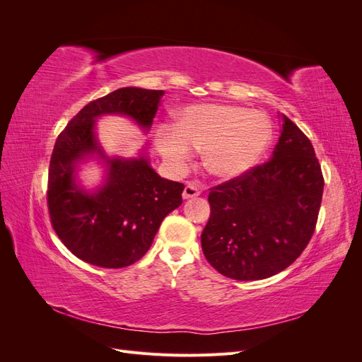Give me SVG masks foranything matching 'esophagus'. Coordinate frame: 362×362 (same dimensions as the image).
Segmentation results:
<instances>
[{"instance_id": "obj_1", "label": "esophagus", "mask_w": 362, "mask_h": 362, "mask_svg": "<svg viewBox=\"0 0 362 362\" xmlns=\"http://www.w3.org/2000/svg\"><path fill=\"white\" fill-rule=\"evenodd\" d=\"M201 194V187L196 182H189L187 185L184 187L182 192V198L184 199H189V198H194V196H199Z\"/></svg>"}]
</instances>
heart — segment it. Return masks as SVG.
Here are the masks:
<instances>
[{
	"instance_id": "1",
	"label": "heart",
	"mask_w": 362,
	"mask_h": 362,
	"mask_svg": "<svg viewBox=\"0 0 362 362\" xmlns=\"http://www.w3.org/2000/svg\"><path fill=\"white\" fill-rule=\"evenodd\" d=\"M272 141L266 115L245 107L202 104L184 108L175 127H161L156 146L175 169H182L192 149L204 151V166L213 177L231 180L255 168Z\"/></svg>"
}]
</instances>
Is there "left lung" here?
Returning a JSON list of instances; mask_svg holds the SVG:
<instances>
[{
	"label": "left lung",
	"instance_id": "obj_1",
	"mask_svg": "<svg viewBox=\"0 0 362 362\" xmlns=\"http://www.w3.org/2000/svg\"><path fill=\"white\" fill-rule=\"evenodd\" d=\"M273 157L210 189L201 234L206 261L223 276L257 281L300 257L315 231L325 180L311 140L287 116Z\"/></svg>",
	"mask_w": 362,
	"mask_h": 362
}]
</instances>
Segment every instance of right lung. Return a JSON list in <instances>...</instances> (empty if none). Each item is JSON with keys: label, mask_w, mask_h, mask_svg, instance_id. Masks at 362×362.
<instances>
[{"label": "right lung", "mask_w": 362, "mask_h": 362, "mask_svg": "<svg viewBox=\"0 0 362 362\" xmlns=\"http://www.w3.org/2000/svg\"><path fill=\"white\" fill-rule=\"evenodd\" d=\"M163 90L124 87L90 101L59 134L48 170L47 202L54 231L72 254L105 269L144 257L158 228L182 204L184 184L161 178L145 157L108 158L95 137V119L125 115L149 129ZM98 153L107 163L103 188L89 194L74 182V164Z\"/></svg>", "instance_id": "1"}]
</instances>
